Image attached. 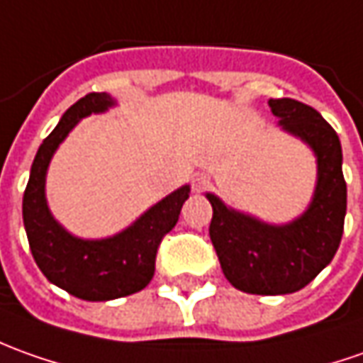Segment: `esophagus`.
Segmentation results:
<instances>
[{
	"mask_svg": "<svg viewBox=\"0 0 363 363\" xmlns=\"http://www.w3.org/2000/svg\"><path fill=\"white\" fill-rule=\"evenodd\" d=\"M211 186V179L206 177V174H196L194 177V181H192V189L196 192H202L206 191Z\"/></svg>",
	"mask_w": 363,
	"mask_h": 363,
	"instance_id": "1",
	"label": "esophagus"
}]
</instances>
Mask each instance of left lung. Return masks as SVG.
Listing matches in <instances>:
<instances>
[{
    "instance_id": "1",
    "label": "left lung",
    "mask_w": 363,
    "mask_h": 363,
    "mask_svg": "<svg viewBox=\"0 0 363 363\" xmlns=\"http://www.w3.org/2000/svg\"><path fill=\"white\" fill-rule=\"evenodd\" d=\"M280 129L306 143L316 157V186L304 213L284 224L260 220L226 206L206 192L213 204L211 240L224 276L246 294H292L310 284L336 254L346 218V181L336 130L316 109L294 99H270Z\"/></svg>"
}]
</instances>
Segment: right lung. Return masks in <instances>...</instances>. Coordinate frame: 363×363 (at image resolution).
<instances>
[{
    "instance_id": "1",
    "label": "right lung",
    "mask_w": 363,
    "mask_h": 363,
    "mask_svg": "<svg viewBox=\"0 0 363 363\" xmlns=\"http://www.w3.org/2000/svg\"><path fill=\"white\" fill-rule=\"evenodd\" d=\"M117 101L109 93H89L71 105L37 150L23 192V226L39 270L51 284L87 302H107L135 294L155 276V258L162 236L179 220L191 186L182 184L152 204L125 230L107 238H79L49 211L45 179L59 145L79 121L105 113Z\"/></svg>"
}]
</instances>
